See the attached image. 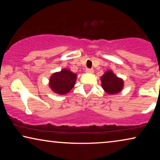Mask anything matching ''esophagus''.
<instances>
[{"label": "esophagus", "mask_w": 160, "mask_h": 160, "mask_svg": "<svg viewBox=\"0 0 160 160\" xmlns=\"http://www.w3.org/2000/svg\"><path fill=\"white\" fill-rule=\"evenodd\" d=\"M86 73H94V70H93V69L87 68V69H86Z\"/></svg>", "instance_id": "obj_1"}]
</instances>
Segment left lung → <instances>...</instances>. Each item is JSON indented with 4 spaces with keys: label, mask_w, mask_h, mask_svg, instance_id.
Masks as SVG:
<instances>
[{
    "label": "left lung",
    "mask_w": 160,
    "mask_h": 160,
    "mask_svg": "<svg viewBox=\"0 0 160 160\" xmlns=\"http://www.w3.org/2000/svg\"><path fill=\"white\" fill-rule=\"evenodd\" d=\"M103 90L108 95H115L119 93L124 87V81L118 77L111 71H107L100 78Z\"/></svg>",
    "instance_id": "8db88e82"
}]
</instances>
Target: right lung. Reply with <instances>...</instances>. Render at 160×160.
Here are the masks:
<instances>
[{
	"mask_svg": "<svg viewBox=\"0 0 160 160\" xmlns=\"http://www.w3.org/2000/svg\"><path fill=\"white\" fill-rule=\"evenodd\" d=\"M77 75L68 68L55 72L50 76L49 86L52 92L62 95L68 93L76 84Z\"/></svg>",
	"mask_w": 160,
	"mask_h": 160,
	"instance_id": "add662e5",
	"label": "right lung"
}]
</instances>
